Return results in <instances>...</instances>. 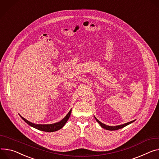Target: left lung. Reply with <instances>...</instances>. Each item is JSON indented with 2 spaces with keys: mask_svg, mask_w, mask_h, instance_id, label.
I'll return each mask as SVG.
<instances>
[{
  "mask_svg": "<svg viewBox=\"0 0 159 159\" xmlns=\"http://www.w3.org/2000/svg\"><path fill=\"white\" fill-rule=\"evenodd\" d=\"M94 117H95L96 121H97V122H98V123L99 124V125H101V127H102V128L104 129L108 130H118V129H121V128L125 127V126H127V125H128L132 124V122H134V121H135V120H134L131 121H130V122H127V123H126V124H122V125H116V126H109V125H106V124L102 123V122H101L99 120H97V118H96L95 116H94Z\"/></svg>",
  "mask_w": 159,
  "mask_h": 159,
  "instance_id": "obj_1",
  "label": "left lung"
}]
</instances>
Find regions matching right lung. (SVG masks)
<instances>
[{
  "label": "right lung",
  "mask_w": 159,
  "mask_h": 159,
  "mask_svg": "<svg viewBox=\"0 0 159 159\" xmlns=\"http://www.w3.org/2000/svg\"><path fill=\"white\" fill-rule=\"evenodd\" d=\"M71 111H72V109L69 111L67 115L62 120H60V121L57 122V123H55V124H34V123H32V122L28 121L25 118H24L23 117H22L20 114H19V115L30 126H31V127H34L36 129H38L39 130L50 132H55V131H57V130H58L60 129H62L65 125V124H66V122L67 121L68 119L69 118V117L70 116V114H71Z\"/></svg>",
  "instance_id": "1"
}]
</instances>
